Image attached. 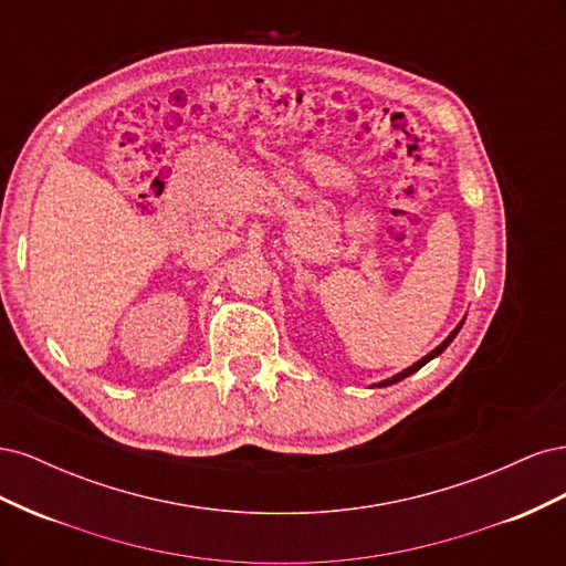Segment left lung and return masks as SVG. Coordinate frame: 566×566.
I'll return each mask as SVG.
<instances>
[{"instance_id": "obj_1", "label": "left lung", "mask_w": 566, "mask_h": 566, "mask_svg": "<svg viewBox=\"0 0 566 566\" xmlns=\"http://www.w3.org/2000/svg\"><path fill=\"white\" fill-rule=\"evenodd\" d=\"M462 323H465V321H460V323H458V325H455V328H453V333H451V335H449V337H447V339H443V342H441V345H439V347H437V349H432V352H430V354H427V356H422V358H420V361H418V364H413V366H408V368H406V370H401V373H397V375H394V378H387V380H382V382H378V387H387V385H394V382H399V380H403V378H408V375H413V373H416V370H420V368H422V366H424V364H427V361H432V358H434V356H439V354H441V352H443V349H447V347H449V345H451V342H453V337H455V335H458V331H460V328H462Z\"/></svg>"}]
</instances>
